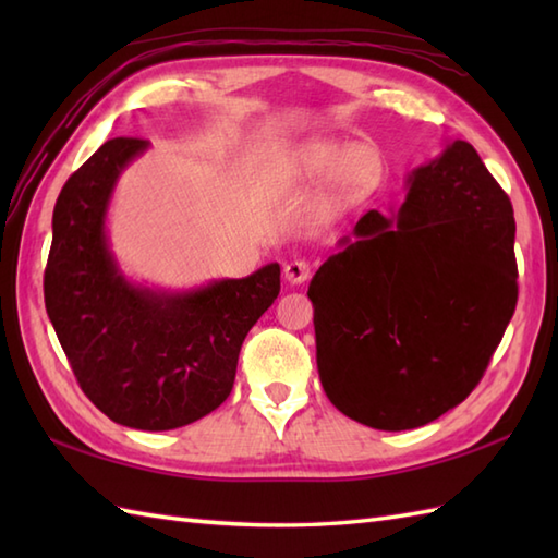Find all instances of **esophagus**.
<instances>
[{
	"mask_svg": "<svg viewBox=\"0 0 558 558\" xmlns=\"http://www.w3.org/2000/svg\"><path fill=\"white\" fill-rule=\"evenodd\" d=\"M282 276H286L290 286H300V282L312 276V266L306 264V260H290V264L282 268Z\"/></svg>",
	"mask_w": 558,
	"mask_h": 558,
	"instance_id": "obj_1",
	"label": "esophagus"
}]
</instances>
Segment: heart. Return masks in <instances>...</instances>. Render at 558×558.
<instances>
[{
    "instance_id": "obj_1",
    "label": "heart",
    "mask_w": 558,
    "mask_h": 558,
    "mask_svg": "<svg viewBox=\"0 0 558 558\" xmlns=\"http://www.w3.org/2000/svg\"><path fill=\"white\" fill-rule=\"evenodd\" d=\"M386 160L374 144H345L338 138H310L288 150L278 170L280 182L290 186H310L324 182V213L357 206L369 198L384 182Z\"/></svg>"
}]
</instances>
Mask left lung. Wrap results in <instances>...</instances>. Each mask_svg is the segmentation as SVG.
I'll use <instances>...</instances> for the list:
<instances>
[{
    "instance_id": "1",
    "label": "left lung",
    "mask_w": 558,
    "mask_h": 558,
    "mask_svg": "<svg viewBox=\"0 0 558 558\" xmlns=\"http://www.w3.org/2000/svg\"><path fill=\"white\" fill-rule=\"evenodd\" d=\"M515 220L468 141L408 174L310 282L328 400L381 432L429 424L480 384L518 302Z\"/></svg>"
}]
</instances>
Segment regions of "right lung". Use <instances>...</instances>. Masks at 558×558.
<instances>
[{
    "label": "right lung",
    "mask_w": 558,
    "mask_h": 558,
    "mask_svg": "<svg viewBox=\"0 0 558 558\" xmlns=\"http://www.w3.org/2000/svg\"><path fill=\"white\" fill-rule=\"evenodd\" d=\"M148 141L112 138L69 177L52 213L45 310L83 393L122 426L168 432L230 396L248 330L280 292V266L189 290L124 276L108 213Z\"/></svg>",
    "instance_id": "1"
}]
</instances>
